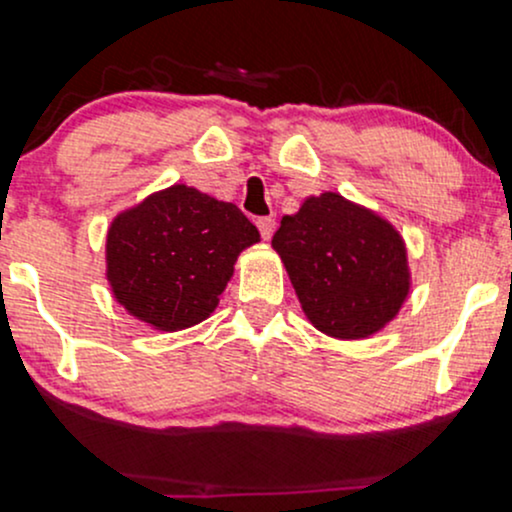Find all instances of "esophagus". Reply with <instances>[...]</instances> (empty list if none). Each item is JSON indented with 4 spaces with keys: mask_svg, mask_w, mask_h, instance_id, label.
Masks as SVG:
<instances>
[{
    "mask_svg": "<svg viewBox=\"0 0 512 512\" xmlns=\"http://www.w3.org/2000/svg\"><path fill=\"white\" fill-rule=\"evenodd\" d=\"M257 228H260L262 238L269 240L274 236V228H276V221L272 219V216H264V219H257Z\"/></svg>",
    "mask_w": 512,
    "mask_h": 512,
    "instance_id": "obj_1",
    "label": "esophagus"
}]
</instances>
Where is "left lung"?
<instances>
[{
    "mask_svg": "<svg viewBox=\"0 0 512 512\" xmlns=\"http://www.w3.org/2000/svg\"><path fill=\"white\" fill-rule=\"evenodd\" d=\"M279 252L305 317L337 339L380 332L409 296L404 240L390 221L337 192L308 197L281 219Z\"/></svg>",
    "mask_w": 512,
    "mask_h": 512,
    "instance_id": "1",
    "label": "left lung"
}]
</instances>
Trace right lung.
<instances>
[{
    "label": "right lung",
    "instance_id": "obj_1",
    "mask_svg": "<svg viewBox=\"0 0 512 512\" xmlns=\"http://www.w3.org/2000/svg\"><path fill=\"white\" fill-rule=\"evenodd\" d=\"M257 240L260 231L236 204L187 185L166 187L110 223V289L154 330H185L214 313L238 255Z\"/></svg>",
    "mask_w": 512,
    "mask_h": 512
}]
</instances>
